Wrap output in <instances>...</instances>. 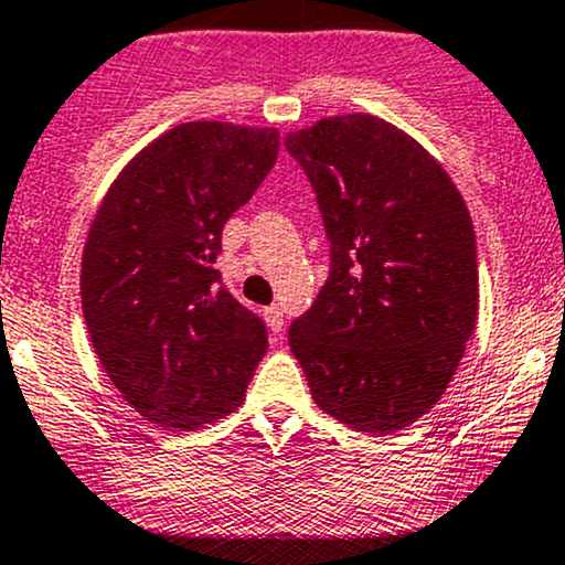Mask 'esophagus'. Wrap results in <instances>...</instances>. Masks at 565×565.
<instances>
[{"mask_svg": "<svg viewBox=\"0 0 565 565\" xmlns=\"http://www.w3.org/2000/svg\"><path fill=\"white\" fill-rule=\"evenodd\" d=\"M266 326H269L271 333H280L282 331L285 318H282V309L280 307H269V309H266Z\"/></svg>", "mask_w": 565, "mask_h": 565, "instance_id": "obj_1", "label": "esophagus"}]
</instances>
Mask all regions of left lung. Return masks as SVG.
<instances>
[{
  "mask_svg": "<svg viewBox=\"0 0 565 565\" xmlns=\"http://www.w3.org/2000/svg\"><path fill=\"white\" fill-rule=\"evenodd\" d=\"M318 193L331 271L290 323L315 404L363 434L406 428L441 398L477 326V239L441 163L377 115L285 137Z\"/></svg>",
  "mask_w": 565,
  "mask_h": 565,
  "instance_id": "8db88e82",
  "label": "left lung"
}]
</instances>
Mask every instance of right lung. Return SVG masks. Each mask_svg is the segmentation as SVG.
Here are the masks:
<instances>
[{"label": "right lung", "instance_id": "1", "mask_svg": "<svg viewBox=\"0 0 565 565\" xmlns=\"http://www.w3.org/2000/svg\"><path fill=\"white\" fill-rule=\"evenodd\" d=\"M277 150V129L180 124L126 163L96 210L83 318L107 377L148 423L193 430L226 417L269 348L264 320L212 264Z\"/></svg>", "mask_w": 565, "mask_h": 565}]
</instances>
